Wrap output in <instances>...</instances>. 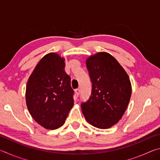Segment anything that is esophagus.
<instances>
[{"mask_svg": "<svg viewBox=\"0 0 160 160\" xmlns=\"http://www.w3.org/2000/svg\"><path fill=\"white\" fill-rule=\"evenodd\" d=\"M75 94H76V96L77 97H78V96L80 95V89H76V90H75Z\"/></svg>", "mask_w": 160, "mask_h": 160, "instance_id": "obj_1", "label": "esophagus"}]
</instances>
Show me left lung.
<instances>
[{
  "label": "left lung",
  "mask_w": 160,
  "mask_h": 160,
  "mask_svg": "<svg viewBox=\"0 0 160 160\" xmlns=\"http://www.w3.org/2000/svg\"><path fill=\"white\" fill-rule=\"evenodd\" d=\"M91 78L90 99L81 109L88 122L96 128H109L121 119L131 97L132 87L126 70L107 52H98L86 59Z\"/></svg>",
  "instance_id": "left-lung-1"
}]
</instances>
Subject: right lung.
Segmentation results:
<instances>
[{"label": "right lung", "mask_w": 160, "mask_h": 160, "mask_svg": "<svg viewBox=\"0 0 160 160\" xmlns=\"http://www.w3.org/2000/svg\"><path fill=\"white\" fill-rule=\"evenodd\" d=\"M64 61L57 53H47L37 63L26 85L29 112L46 129L63 126L73 107V90Z\"/></svg>", "instance_id": "add662e5"}]
</instances>
